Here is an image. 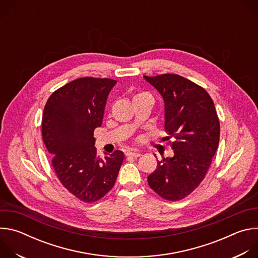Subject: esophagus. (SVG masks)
I'll list each match as a JSON object with an SVG mask.
<instances>
[{"label":"esophagus","instance_id":"34e87169","mask_svg":"<svg viewBox=\"0 0 258 258\" xmlns=\"http://www.w3.org/2000/svg\"><path fill=\"white\" fill-rule=\"evenodd\" d=\"M126 155L132 157H139L141 155V152L139 150H130L126 152Z\"/></svg>","mask_w":258,"mask_h":258}]
</instances>
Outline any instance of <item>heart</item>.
I'll return each mask as SVG.
<instances>
[{"label":"heart","mask_w":258,"mask_h":258,"mask_svg":"<svg viewBox=\"0 0 258 258\" xmlns=\"http://www.w3.org/2000/svg\"><path fill=\"white\" fill-rule=\"evenodd\" d=\"M148 94H146V93H140V94H137L135 97H134V99L135 98H139V97H143V96H147Z\"/></svg>","instance_id":"1"}]
</instances>
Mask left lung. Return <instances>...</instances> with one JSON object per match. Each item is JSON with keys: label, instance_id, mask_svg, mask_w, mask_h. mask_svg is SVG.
Listing matches in <instances>:
<instances>
[{"label": "left lung", "instance_id": "8db88e82", "mask_svg": "<svg viewBox=\"0 0 258 258\" xmlns=\"http://www.w3.org/2000/svg\"><path fill=\"white\" fill-rule=\"evenodd\" d=\"M144 79L164 101V128L173 156L157 160L148 176L150 188L160 197L177 201L191 194L203 180L219 142V121L212 99L195 83L177 75Z\"/></svg>", "mask_w": 258, "mask_h": 258}]
</instances>
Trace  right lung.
<instances>
[{
  "instance_id": "1",
  "label": "right lung",
  "mask_w": 258,
  "mask_h": 258,
  "mask_svg": "<svg viewBox=\"0 0 258 258\" xmlns=\"http://www.w3.org/2000/svg\"><path fill=\"white\" fill-rule=\"evenodd\" d=\"M116 81L83 78L55 91L43 114L42 134L62 185L90 203L114 186L124 154L116 150L97 156L94 131L103 122L107 97Z\"/></svg>"
}]
</instances>
